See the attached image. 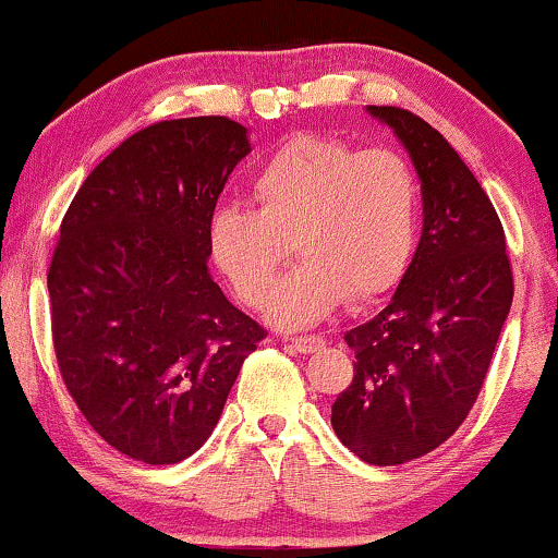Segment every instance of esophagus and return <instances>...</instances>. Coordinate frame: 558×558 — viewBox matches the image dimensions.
Returning a JSON list of instances; mask_svg holds the SVG:
<instances>
[{
	"instance_id": "34e87169",
	"label": "esophagus",
	"mask_w": 558,
	"mask_h": 558,
	"mask_svg": "<svg viewBox=\"0 0 558 558\" xmlns=\"http://www.w3.org/2000/svg\"><path fill=\"white\" fill-rule=\"evenodd\" d=\"M289 342H292V348L296 350V353H319V350L325 348V340L317 338V335H304V338H289Z\"/></svg>"
}]
</instances>
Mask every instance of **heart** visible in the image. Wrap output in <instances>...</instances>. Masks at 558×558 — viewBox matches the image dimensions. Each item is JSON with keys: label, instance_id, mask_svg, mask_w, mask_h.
I'll use <instances>...</instances> for the list:
<instances>
[{"label": "heart", "instance_id": "1", "mask_svg": "<svg viewBox=\"0 0 558 558\" xmlns=\"http://www.w3.org/2000/svg\"><path fill=\"white\" fill-rule=\"evenodd\" d=\"M251 195L256 208L210 213V258L243 302L258 304L294 241L302 262L266 300V317L287 330L317 323L345 296L365 304L386 294L414 254L418 182L396 151L294 136L258 167Z\"/></svg>", "mask_w": 558, "mask_h": 558}]
</instances>
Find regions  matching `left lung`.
<instances>
[{"instance_id": "obj_1", "label": "left lung", "mask_w": 558, "mask_h": 558, "mask_svg": "<svg viewBox=\"0 0 558 558\" xmlns=\"http://www.w3.org/2000/svg\"><path fill=\"white\" fill-rule=\"evenodd\" d=\"M391 126L422 182L424 228L391 302L345 332L353 380L332 429L368 464H403L460 429L483 388L513 302L506 233L490 197L437 129L396 106Z\"/></svg>"}]
</instances>
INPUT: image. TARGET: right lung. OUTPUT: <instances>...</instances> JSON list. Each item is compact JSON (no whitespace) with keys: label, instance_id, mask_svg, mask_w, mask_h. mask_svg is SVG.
<instances>
[{"label":"right lung","instance_id":"1","mask_svg":"<svg viewBox=\"0 0 558 558\" xmlns=\"http://www.w3.org/2000/svg\"><path fill=\"white\" fill-rule=\"evenodd\" d=\"M248 151L239 121H159L88 174L60 223L48 271L60 376L132 460L195 454L266 338L208 271V218Z\"/></svg>","mask_w":558,"mask_h":558}]
</instances>
